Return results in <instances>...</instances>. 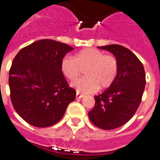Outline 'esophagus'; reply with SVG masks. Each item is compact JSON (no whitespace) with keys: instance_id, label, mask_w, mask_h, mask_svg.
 Returning a JSON list of instances; mask_svg holds the SVG:
<instances>
[{"instance_id":"1","label":"esophagus","mask_w":160,"mask_h":160,"mask_svg":"<svg viewBox=\"0 0 160 160\" xmlns=\"http://www.w3.org/2000/svg\"><path fill=\"white\" fill-rule=\"evenodd\" d=\"M84 97V94H82V93H79V92H77L76 93V98H81Z\"/></svg>"}]
</instances>
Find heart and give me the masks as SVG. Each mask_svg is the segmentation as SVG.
<instances>
[{
    "label": "heart",
    "mask_w": 160,
    "mask_h": 160,
    "mask_svg": "<svg viewBox=\"0 0 160 160\" xmlns=\"http://www.w3.org/2000/svg\"><path fill=\"white\" fill-rule=\"evenodd\" d=\"M85 77L71 84L78 92L93 93L98 89H107L116 80L119 71L118 58L112 54H104L95 48H84L74 58L64 57L61 62V71L69 80H75L84 69Z\"/></svg>",
    "instance_id": "b5f03b06"
}]
</instances>
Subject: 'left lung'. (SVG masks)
<instances>
[{"label": "left lung", "instance_id": "obj_1", "mask_svg": "<svg viewBox=\"0 0 160 160\" xmlns=\"http://www.w3.org/2000/svg\"><path fill=\"white\" fill-rule=\"evenodd\" d=\"M113 54L119 62V71L111 86L94 96L95 104L89 112L93 125L103 130L122 127L134 116L141 102L145 85L143 64L132 51L111 44L98 47Z\"/></svg>", "mask_w": 160, "mask_h": 160}]
</instances>
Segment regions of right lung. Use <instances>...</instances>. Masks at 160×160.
<instances>
[{
  "label": "right lung",
  "mask_w": 160,
  "mask_h": 160,
  "mask_svg": "<svg viewBox=\"0 0 160 160\" xmlns=\"http://www.w3.org/2000/svg\"><path fill=\"white\" fill-rule=\"evenodd\" d=\"M72 50L66 43L42 39L24 47L13 60L9 71L10 99L28 124L54 125L75 100L76 91L61 71L62 58Z\"/></svg>",
  "instance_id": "obj_1"
}]
</instances>
